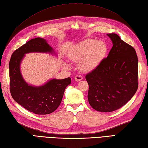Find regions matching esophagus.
<instances>
[{"mask_svg":"<svg viewBox=\"0 0 148 148\" xmlns=\"http://www.w3.org/2000/svg\"><path fill=\"white\" fill-rule=\"evenodd\" d=\"M82 78H83L82 77L80 76V75H77L75 77V80H76V81H77V82H79V81L82 80Z\"/></svg>","mask_w":148,"mask_h":148,"instance_id":"1","label":"esophagus"}]
</instances>
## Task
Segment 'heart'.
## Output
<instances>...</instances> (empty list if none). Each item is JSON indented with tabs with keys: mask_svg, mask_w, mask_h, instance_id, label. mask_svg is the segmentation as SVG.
Segmentation results:
<instances>
[{
	"mask_svg": "<svg viewBox=\"0 0 148 148\" xmlns=\"http://www.w3.org/2000/svg\"><path fill=\"white\" fill-rule=\"evenodd\" d=\"M107 52V47L103 41L87 39L78 43L70 54V59L79 62V68L83 72L95 70L103 61ZM66 67L68 65L65 64Z\"/></svg>",
	"mask_w": 148,
	"mask_h": 148,
	"instance_id": "heart-1",
	"label": "heart"
}]
</instances>
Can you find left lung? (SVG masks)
I'll list each match as a JSON object with an SVG mask.
<instances>
[{
  "label": "left lung",
  "mask_w": 148,
  "mask_h": 148,
  "mask_svg": "<svg viewBox=\"0 0 148 148\" xmlns=\"http://www.w3.org/2000/svg\"><path fill=\"white\" fill-rule=\"evenodd\" d=\"M107 36L113 44L109 53L86 76L90 105L104 112L122 107L138 89V58L135 49L116 34Z\"/></svg>",
  "instance_id": "left-lung-1"
}]
</instances>
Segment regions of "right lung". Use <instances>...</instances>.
Instances as JSON below:
<instances>
[{"instance_id": "1", "label": "right lung", "mask_w": 148, "mask_h": 148, "mask_svg": "<svg viewBox=\"0 0 148 148\" xmlns=\"http://www.w3.org/2000/svg\"><path fill=\"white\" fill-rule=\"evenodd\" d=\"M31 52L55 53L47 40L41 38L32 39L15 50L9 64L10 92L15 101L30 112L38 115L49 114L61 104L71 78H53L41 86L29 85L21 74L20 64L25 54Z\"/></svg>"}]
</instances>
